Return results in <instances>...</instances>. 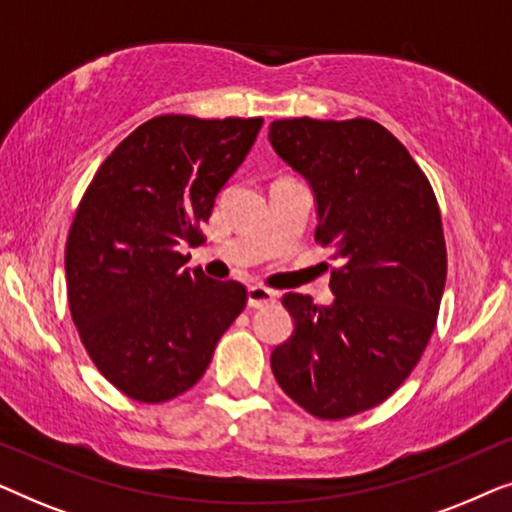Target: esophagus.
Listing matches in <instances>:
<instances>
[{
  "label": "esophagus",
  "mask_w": 512,
  "mask_h": 512,
  "mask_svg": "<svg viewBox=\"0 0 512 512\" xmlns=\"http://www.w3.org/2000/svg\"><path fill=\"white\" fill-rule=\"evenodd\" d=\"M277 300V291H270L265 289V286H249L247 291V303L249 307H265V305H272Z\"/></svg>",
  "instance_id": "esophagus-1"
}]
</instances>
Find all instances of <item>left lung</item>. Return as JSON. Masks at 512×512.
Listing matches in <instances>:
<instances>
[{
	"label": "left lung",
	"mask_w": 512,
	"mask_h": 512,
	"mask_svg": "<svg viewBox=\"0 0 512 512\" xmlns=\"http://www.w3.org/2000/svg\"><path fill=\"white\" fill-rule=\"evenodd\" d=\"M277 156L310 181L314 240L333 249V305L286 293L293 333L270 356L284 394L319 419L387 401L436 328L447 251L436 193L408 149L370 118L270 123Z\"/></svg>",
	"instance_id": "1"
}]
</instances>
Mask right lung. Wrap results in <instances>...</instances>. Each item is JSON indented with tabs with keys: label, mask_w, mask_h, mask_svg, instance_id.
<instances>
[{
	"label": "right lung",
	"mask_w": 512,
	"mask_h": 512,
	"mask_svg": "<svg viewBox=\"0 0 512 512\" xmlns=\"http://www.w3.org/2000/svg\"><path fill=\"white\" fill-rule=\"evenodd\" d=\"M263 118L163 114L132 130L79 202L67 235L69 312L97 370L139 403H165L205 375L247 305L240 282L186 270L181 244L242 165Z\"/></svg>",
	"instance_id": "1"
}]
</instances>
